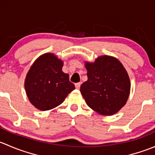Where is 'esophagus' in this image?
I'll return each mask as SVG.
<instances>
[{
    "label": "esophagus",
    "instance_id": "34e87169",
    "mask_svg": "<svg viewBox=\"0 0 155 155\" xmlns=\"http://www.w3.org/2000/svg\"><path fill=\"white\" fill-rule=\"evenodd\" d=\"M75 86H76V89H79V87L81 86V82H78V83L75 84Z\"/></svg>",
    "mask_w": 155,
    "mask_h": 155
}]
</instances>
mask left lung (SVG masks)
Wrapping results in <instances>:
<instances>
[{"instance_id":"obj_1","label":"left lung","mask_w":155,"mask_h":155,"mask_svg":"<svg viewBox=\"0 0 155 155\" xmlns=\"http://www.w3.org/2000/svg\"><path fill=\"white\" fill-rule=\"evenodd\" d=\"M87 80L80 87L87 105L103 115H112L126 104L130 82L122 64L112 56H100L85 62Z\"/></svg>"}]
</instances>
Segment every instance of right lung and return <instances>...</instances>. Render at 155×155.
<instances>
[{"label":"right lung","mask_w":155,"mask_h":155,"mask_svg":"<svg viewBox=\"0 0 155 155\" xmlns=\"http://www.w3.org/2000/svg\"><path fill=\"white\" fill-rule=\"evenodd\" d=\"M62 67L61 59L52 53H46L34 62L28 72L25 81L26 94L32 105L40 110L59 106L75 89Z\"/></svg>","instance_id":"1"}]
</instances>
